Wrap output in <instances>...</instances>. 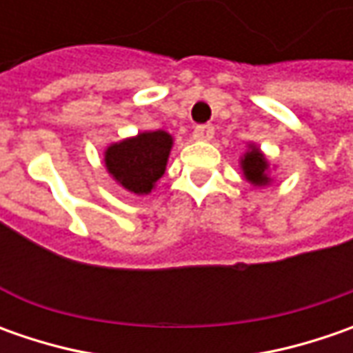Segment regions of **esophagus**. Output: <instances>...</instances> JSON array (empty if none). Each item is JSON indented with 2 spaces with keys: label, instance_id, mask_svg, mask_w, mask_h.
Returning a JSON list of instances; mask_svg holds the SVG:
<instances>
[{
  "label": "esophagus",
  "instance_id": "1",
  "mask_svg": "<svg viewBox=\"0 0 353 353\" xmlns=\"http://www.w3.org/2000/svg\"><path fill=\"white\" fill-rule=\"evenodd\" d=\"M194 139H198V141H210L212 137H214V128L212 125H196L194 128Z\"/></svg>",
  "mask_w": 353,
  "mask_h": 353
}]
</instances>
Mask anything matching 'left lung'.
I'll return each instance as SVG.
<instances>
[{"mask_svg":"<svg viewBox=\"0 0 353 353\" xmlns=\"http://www.w3.org/2000/svg\"><path fill=\"white\" fill-rule=\"evenodd\" d=\"M241 170L245 181H250L253 186H265L271 183L269 179V163L265 155L259 151V147L250 145L245 155L241 157Z\"/></svg>","mask_w":353,"mask_h":353,"instance_id":"obj_1","label":"left lung"}]
</instances>
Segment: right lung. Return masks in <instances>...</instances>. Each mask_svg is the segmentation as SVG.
<instances>
[{"mask_svg": "<svg viewBox=\"0 0 353 353\" xmlns=\"http://www.w3.org/2000/svg\"><path fill=\"white\" fill-rule=\"evenodd\" d=\"M172 137L167 131H143L135 137L112 143L105 153V169L117 184L133 194H149L165 174Z\"/></svg>", "mask_w": 353, "mask_h": 353, "instance_id": "1", "label": "right lung"}]
</instances>
